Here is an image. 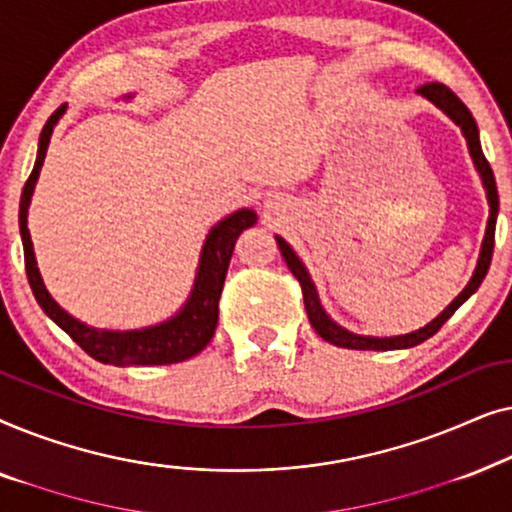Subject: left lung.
<instances>
[{
    "label": "left lung",
    "mask_w": 512,
    "mask_h": 512,
    "mask_svg": "<svg viewBox=\"0 0 512 512\" xmlns=\"http://www.w3.org/2000/svg\"><path fill=\"white\" fill-rule=\"evenodd\" d=\"M417 95H422L424 100H429L433 104V107H438L440 111H443V114L450 118L454 125H459L461 135L466 137L468 153H471L475 170H478L480 179H482V186H485L487 205H489V219H487L485 237H482V247H480L478 263H475L473 277L468 279V284L464 286V291H461L459 296L454 298L452 303L447 305L445 310L438 314L436 319H431L429 324L422 326V328H417V331H412V333L391 335V338H375V335H359V333L347 331V328H342L338 321H333L331 317H328V312L324 310V305H321V300H319L317 286H314L310 272H307V268H305V263L300 261L298 254L291 249V244L286 242L284 237L275 235L277 247H279V251H282L286 265H289V270L293 272V277H296L298 282H300V286H303L305 310H307V317H310L312 328L321 335V338H324L326 342H331V345H335V347L377 349V352H380V349H408V347L419 345V342L429 340L431 335L438 333V328L443 326L445 321L450 319L452 314L457 312L459 307L464 305L468 298L473 296L475 291H478V286L482 284V279H485L487 270H489V263H492L496 216H499V193H496V181H494L492 167H489L485 153H482L478 123H475V118L471 116V111L466 109V104L461 102L459 97L454 95L450 88L443 86V83H426V86L417 88Z\"/></svg>",
    "instance_id": "obj_1"
}]
</instances>
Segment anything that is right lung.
Here are the masks:
<instances>
[{
	"label": "right lung",
	"mask_w": 512,
	"mask_h": 512,
	"mask_svg": "<svg viewBox=\"0 0 512 512\" xmlns=\"http://www.w3.org/2000/svg\"><path fill=\"white\" fill-rule=\"evenodd\" d=\"M130 97L132 95H125V100H130ZM65 111L67 104L55 109L51 118L46 121L44 130H41L34 170L30 179L25 181L23 195H20L18 226L25 251V270L34 298H37L41 310L83 352L100 363H109V366H167V363L191 359V356L200 354L209 345V340H212L216 331V324H219V298L223 291V282H226L230 256H233L235 242L242 230L251 228L256 223V212L249 207H242L237 212L228 214L226 219H221L216 226H212L200 249V261L198 270H195L191 293H188L186 303L179 307V312H174L170 319L153 326L135 328V331H109V328H95L83 324V321L72 317L67 310H62L51 293H48L44 277L39 272L37 256H34L30 228H27V212H30L32 193L34 186H37L41 165H44L48 142H51L55 125L65 116Z\"/></svg>",
	"instance_id": "obj_1"
}]
</instances>
